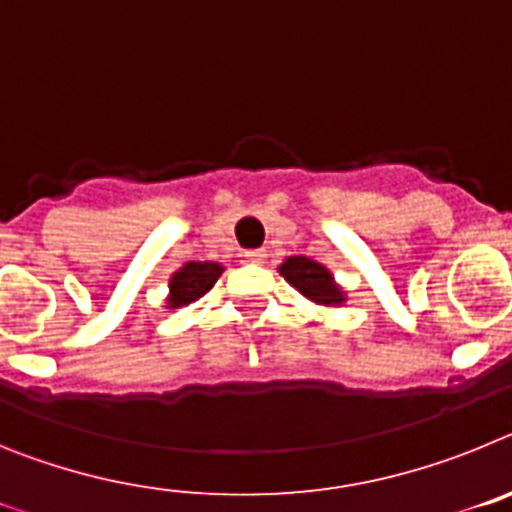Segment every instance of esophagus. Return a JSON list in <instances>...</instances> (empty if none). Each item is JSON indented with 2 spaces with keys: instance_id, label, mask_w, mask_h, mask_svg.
Listing matches in <instances>:
<instances>
[{
  "instance_id": "1",
  "label": "esophagus",
  "mask_w": 512,
  "mask_h": 512,
  "mask_svg": "<svg viewBox=\"0 0 512 512\" xmlns=\"http://www.w3.org/2000/svg\"><path fill=\"white\" fill-rule=\"evenodd\" d=\"M266 256H269V253H266L264 248H256V251H248L246 253V259L251 261V264H264Z\"/></svg>"
}]
</instances>
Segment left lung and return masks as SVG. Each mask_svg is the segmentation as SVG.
<instances>
[{
    "label": "left lung",
    "instance_id": "left-lung-1",
    "mask_svg": "<svg viewBox=\"0 0 512 512\" xmlns=\"http://www.w3.org/2000/svg\"><path fill=\"white\" fill-rule=\"evenodd\" d=\"M279 274L284 277V282L292 284L302 297L315 305L341 307L346 302V292L330 274L328 266L307 259V256H289L287 261L279 264Z\"/></svg>",
    "mask_w": 512,
    "mask_h": 512
}]
</instances>
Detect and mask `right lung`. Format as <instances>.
<instances>
[{"mask_svg": "<svg viewBox=\"0 0 512 512\" xmlns=\"http://www.w3.org/2000/svg\"><path fill=\"white\" fill-rule=\"evenodd\" d=\"M225 271L223 264L215 261H187L182 269H176L169 279V297H166V307L176 310V307H187L192 302L207 295L220 274Z\"/></svg>", "mask_w": 512, "mask_h": 512, "instance_id": "1", "label": "right lung"}]
</instances>
